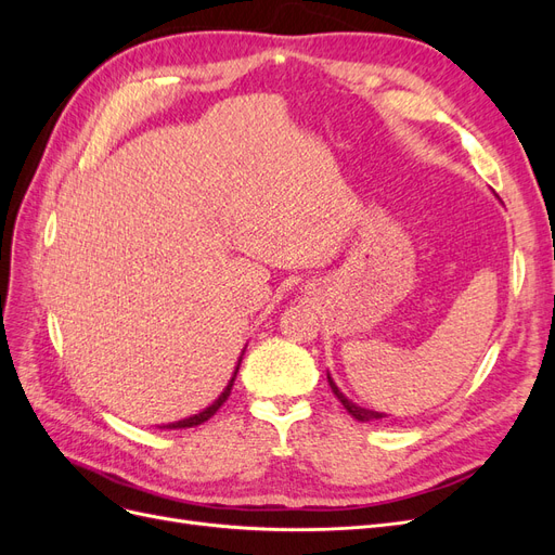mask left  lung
I'll return each mask as SVG.
<instances>
[{
    "label": "left lung",
    "mask_w": 555,
    "mask_h": 555,
    "mask_svg": "<svg viewBox=\"0 0 555 555\" xmlns=\"http://www.w3.org/2000/svg\"><path fill=\"white\" fill-rule=\"evenodd\" d=\"M328 377V384H331V391L335 393V398H338L340 402H343V408L357 418V422H379V418H386V414L384 412H375V410H367V408H361V405H357L354 400H349L340 389H338V384L333 382V377L331 375H326Z\"/></svg>",
    "instance_id": "obj_1"
}]
</instances>
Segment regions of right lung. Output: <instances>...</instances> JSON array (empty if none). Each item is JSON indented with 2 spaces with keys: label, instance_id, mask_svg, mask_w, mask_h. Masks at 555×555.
<instances>
[{
  "label": "right lung",
  "instance_id": "right-lung-1",
  "mask_svg": "<svg viewBox=\"0 0 555 555\" xmlns=\"http://www.w3.org/2000/svg\"><path fill=\"white\" fill-rule=\"evenodd\" d=\"M245 351V349H243ZM241 361H243V354H241V359H238V363H236V371H233V375H231V379H229V384L224 386V391L217 396V400L212 402V405H208L206 410H201L198 414H192V416H188V418H180V422H173V424H166V426H159V428H192V426H198V424H204V422H208V418L220 410L224 402H227V398H229V393H231V386H233V382H236V375H238V367H241Z\"/></svg>",
  "mask_w": 555,
  "mask_h": 555
}]
</instances>
